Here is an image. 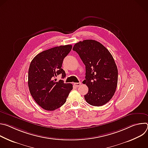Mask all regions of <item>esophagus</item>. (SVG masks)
Returning a JSON list of instances; mask_svg holds the SVG:
<instances>
[{
	"instance_id": "34e87169",
	"label": "esophagus",
	"mask_w": 148,
	"mask_h": 148,
	"mask_svg": "<svg viewBox=\"0 0 148 148\" xmlns=\"http://www.w3.org/2000/svg\"><path fill=\"white\" fill-rule=\"evenodd\" d=\"M73 85L76 87H78L81 85V82H75V83L73 84Z\"/></svg>"
}]
</instances>
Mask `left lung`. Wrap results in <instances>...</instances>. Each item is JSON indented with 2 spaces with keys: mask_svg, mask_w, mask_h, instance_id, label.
I'll list each match as a JSON object with an SVG mask.
<instances>
[{
  "mask_svg": "<svg viewBox=\"0 0 148 148\" xmlns=\"http://www.w3.org/2000/svg\"><path fill=\"white\" fill-rule=\"evenodd\" d=\"M73 50L86 66V79L82 82L88 87L86 101L95 107L107 103L114 96L118 83V69L112 56L94 40L79 41Z\"/></svg>",
  "mask_w": 148,
  "mask_h": 148,
  "instance_id": "8db88e82",
  "label": "left lung"
}]
</instances>
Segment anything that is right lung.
<instances>
[{
	"mask_svg": "<svg viewBox=\"0 0 148 148\" xmlns=\"http://www.w3.org/2000/svg\"><path fill=\"white\" fill-rule=\"evenodd\" d=\"M71 49V45H65L48 49L38 54L30 63L29 91L36 103L45 110L54 111L61 107L73 90L71 84L54 79L60 74L62 78L66 77L62 64Z\"/></svg>",
	"mask_w": 148,
	"mask_h": 148,
	"instance_id": "1",
	"label": "right lung"
}]
</instances>
